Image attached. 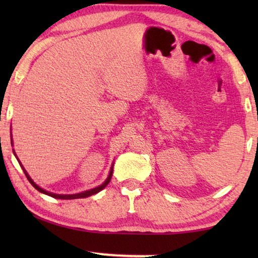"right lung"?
Here are the masks:
<instances>
[{"label":"right lung","mask_w":258,"mask_h":258,"mask_svg":"<svg viewBox=\"0 0 258 258\" xmlns=\"http://www.w3.org/2000/svg\"><path fill=\"white\" fill-rule=\"evenodd\" d=\"M13 142V141H12ZM17 160H19V158H17ZM21 164V163H20ZM21 167H22V164H21ZM22 169H23V171H24V174H26V176H27V178H28V181H29L31 184H33V186L36 190H38V191L40 192H43V194H45V195H48V196H51V197H54V199H59V200H75V199H86V197H89V196H91V195H95V194H97L98 191H101L102 189H104L105 186L108 185V183L110 182V179H111V176H112V168H111V170H110V174H109V176H108V178L105 179V182L103 183V184H101L100 186H97V188H94V189H90V190H87V191H83V192H80V194H75V195H57V194H52V192H49V191H45L44 189H42V188H40V186H38L37 184H35L34 183V181L33 179L30 178V176L28 175V172L24 170V168L22 167Z\"/></svg>","instance_id":"1"}]
</instances>
